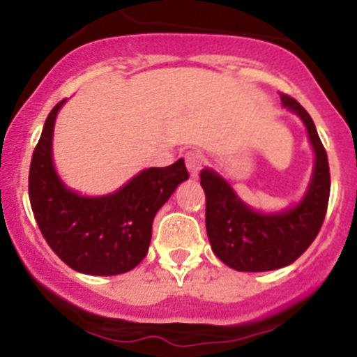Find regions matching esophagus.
<instances>
[{
  "mask_svg": "<svg viewBox=\"0 0 357 357\" xmlns=\"http://www.w3.org/2000/svg\"><path fill=\"white\" fill-rule=\"evenodd\" d=\"M185 162H186V167H188L190 174H192L193 178H197L200 172V169H202V165H204L205 158L200 152H193L192 150V152H188L185 155Z\"/></svg>",
  "mask_w": 357,
  "mask_h": 357,
  "instance_id": "esophagus-1",
  "label": "esophagus"
}]
</instances>
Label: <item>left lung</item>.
Instances as JSON below:
<instances>
[{"instance_id":"obj_1","label":"left lung","mask_w":357,"mask_h":357,"mask_svg":"<svg viewBox=\"0 0 357 357\" xmlns=\"http://www.w3.org/2000/svg\"><path fill=\"white\" fill-rule=\"evenodd\" d=\"M280 98L285 109L302 119L316 153L311 185L301 204L276 214H261L243 204L218 172L212 169L200 172L205 228L212 252L236 271H271L297 261L318 236L328 208V157L314 122L297 100L283 93Z\"/></svg>"}]
</instances>
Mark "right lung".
<instances>
[{
  "instance_id": "1",
  "label": "right lung",
  "mask_w": 357,
  "mask_h": 357,
  "mask_svg": "<svg viewBox=\"0 0 357 357\" xmlns=\"http://www.w3.org/2000/svg\"><path fill=\"white\" fill-rule=\"evenodd\" d=\"M50 112L29 169V199L36 222L52 250L74 271L114 276L143 261L157 211L188 179L185 160L150 167L105 197H81L59 178L52 158L55 119Z\"/></svg>"
}]
</instances>
